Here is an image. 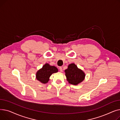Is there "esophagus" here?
Wrapping results in <instances>:
<instances>
[{
	"label": "esophagus",
	"mask_w": 120,
	"mask_h": 120,
	"mask_svg": "<svg viewBox=\"0 0 120 120\" xmlns=\"http://www.w3.org/2000/svg\"><path fill=\"white\" fill-rule=\"evenodd\" d=\"M59 71H61V72H62L63 71V70H62V68L61 67H59Z\"/></svg>",
	"instance_id": "1"
}]
</instances>
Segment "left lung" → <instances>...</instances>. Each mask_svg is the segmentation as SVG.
I'll use <instances>...</instances> for the list:
<instances>
[{"mask_svg":"<svg viewBox=\"0 0 120 120\" xmlns=\"http://www.w3.org/2000/svg\"><path fill=\"white\" fill-rule=\"evenodd\" d=\"M65 72L68 83L74 85H77L82 82L85 77L84 72L73 63L69 65Z\"/></svg>","mask_w":120,"mask_h":120,"instance_id":"obj_1","label":"left lung"}]
</instances>
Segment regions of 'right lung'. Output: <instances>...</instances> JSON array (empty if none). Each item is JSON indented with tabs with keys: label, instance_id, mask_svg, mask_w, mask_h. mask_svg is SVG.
I'll return each instance as SVG.
<instances>
[{
	"label": "right lung",
	"instance_id": "add662e5",
	"mask_svg": "<svg viewBox=\"0 0 120 120\" xmlns=\"http://www.w3.org/2000/svg\"><path fill=\"white\" fill-rule=\"evenodd\" d=\"M58 72V69L54 66H50L49 64L44 65L36 74V79L43 84H46L49 80V77L53 73Z\"/></svg>",
	"mask_w": 120,
	"mask_h": 120
}]
</instances>
